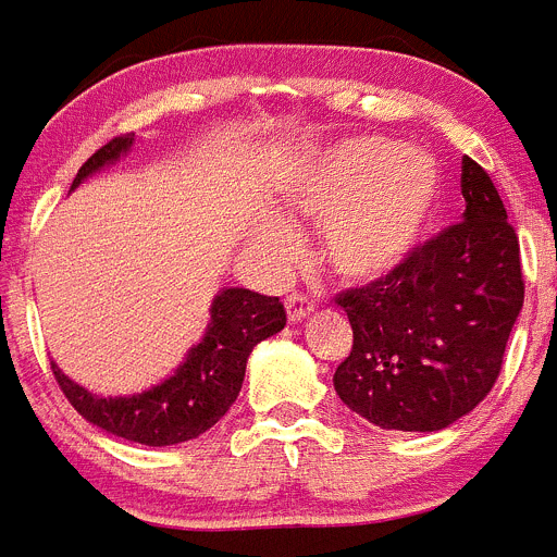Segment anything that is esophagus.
I'll use <instances>...</instances> for the list:
<instances>
[{"mask_svg": "<svg viewBox=\"0 0 557 557\" xmlns=\"http://www.w3.org/2000/svg\"><path fill=\"white\" fill-rule=\"evenodd\" d=\"M313 299L305 294H290L288 299H285V310H288V321L290 324H299V321L308 319L310 313H313Z\"/></svg>", "mask_w": 557, "mask_h": 557, "instance_id": "34e87169", "label": "esophagus"}]
</instances>
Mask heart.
Listing matches in <instances>:
<instances>
[{"mask_svg":"<svg viewBox=\"0 0 557 557\" xmlns=\"http://www.w3.org/2000/svg\"><path fill=\"white\" fill-rule=\"evenodd\" d=\"M440 170L420 150L362 137L319 156L290 191V211L324 222L321 258L341 280L371 283L407 261L434 220ZM255 247L274 269L294 263L299 242L283 225L258 231Z\"/></svg>","mask_w":557,"mask_h":557,"instance_id":"1","label":"heart"}]
</instances>
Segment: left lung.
Instances as JSON below:
<instances>
[{
    "instance_id": "left-lung-1",
    "label": "left lung",
    "mask_w": 557,
    "mask_h": 557,
    "mask_svg": "<svg viewBox=\"0 0 557 557\" xmlns=\"http://www.w3.org/2000/svg\"><path fill=\"white\" fill-rule=\"evenodd\" d=\"M465 216L362 288L341 290L355 343L335 393L379 429L440 431L490 396L524 302L519 238L490 173L461 159Z\"/></svg>"
}]
</instances>
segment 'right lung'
<instances>
[{
    "label": "right lung",
    "mask_w": 557,
    "mask_h": 557,
    "mask_svg": "<svg viewBox=\"0 0 557 557\" xmlns=\"http://www.w3.org/2000/svg\"><path fill=\"white\" fill-rule=\"evenodd\" d=\"M134 134H121L98 148L76 173L74 186L107 168L132 148ZM285 326V310L277 296L247 288H225L211 305L206 337L186 355L184 366L139 396L103 398L65 376L51 362L57 384L76 412L98 429L132 443L164 448L195 440L208 431L236 401L247 371L249 351Z\"/></svg>",
    "instance_id": "add662e5"
}]
</instances>
